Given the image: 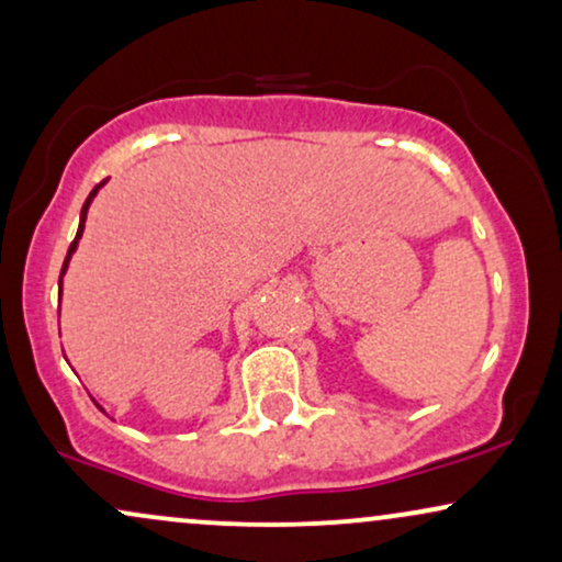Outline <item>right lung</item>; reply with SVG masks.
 I'll list each match as a JSON object with an SVG mask.
<instances>
[{"instance_id": "right-lung-1", "label": "right lung", "mask_w": 562, "mask_h": 562, "mask_svg": "<svg viewBox=\"0 0 562 562\" xmlns=\"http://www.w3.org/2000/svg\"><path fill=\"white\" fill-rule=\"evenodd\" d=\"M103 183H105V181L98 183V187L90 191V196L85 199V204H82V212H80V228H77V236H75V240H72V246H69L67 259H64V267H61V274H59V295H61V280H64V274H67V269H69V259H72V254L77 251V246H80V238H82V231H85V220H88V210H90L92 199H95V196H98V191H101Z\"/></svg>"}]
</instances>
